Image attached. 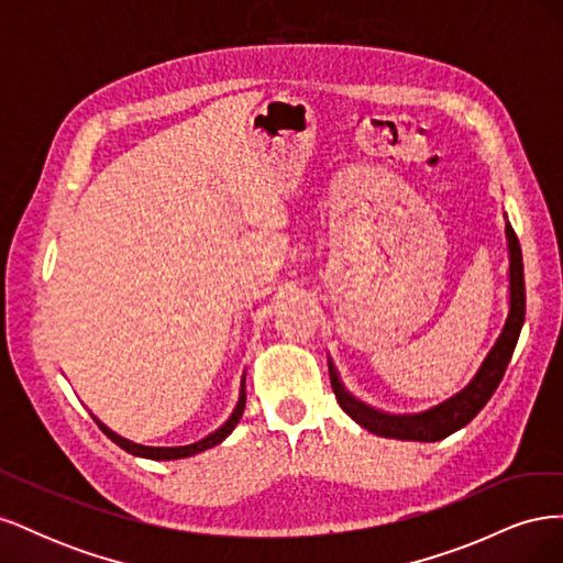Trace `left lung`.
Segmentation results:
<instances>
[{
    "mask_svg": "<svg viewBox=\"0 0 563 563\" xmlns=\"http://www.w3.org/2000/svg\"><path fill=\"white\" fill-rule=\"evenodd\" d=\"M505 236H507V258H509L507 317L496 338V343L490 345V350L486 352L479 368L474 371V376L467 380V385L460 387L449 399L424 408V411L389 413L362 401L360 397H354L352 391L343 385V380H340V373L329 356V376H331L335 399L340 408H343L354 422H360L368 432L385 439L428 441L430 444V441L446 439L460 428H465V424L482 411L486 401L493 397V391H496V387L500 385L509 360H512V352L517 347V340L523 327V314H526L523 258H521L519 240L512 225H509V220H505Z\"/></svg>",
    "mask_w": 563,
    "mask_h": 563,
    "instance_id": "left-lung-1",
    "label": "left lung"
}]
</instances>
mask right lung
<instances>
[{
  "mask_svg": "<svg viewBox=\"0 0 563 563\" xmlns=\"http://www.w3.org/2000/svg\"><path fill=\"white\" fill-rule=\"evenodd\" d=\"M244 406H246V373L242 376L240 397H236V404H234V408H232V413L228 416V420H225L223 424H220L218 430H213V432H209L203 439L195 441V444H185V446H143V444H135V441H129V439H124V437H119L117 432H112V430L108 428V424H106L103 420H98L93 413H91V416H93V420L98 422V428L103 430L119 449H124V451L131 453V455L147 457V460H180V457H190V455H197V453L207 451V449H213V446L220 444V441H225V439L232 434V430L236 428V422L242 420Z\"/></svg>",
  "mask_w": 563,
  "mask_h": 563,
  "instance_id": "add662e5",
  "label": "right lung"
}]
</instances>
